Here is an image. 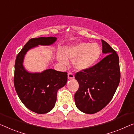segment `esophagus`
Instances as JSON below:
<instances>
[{
	"label": "esophagus",
	"mask_w": 134,
	"mask_h": 134,
	"mask_svg": "<svg viewBox=\"0 0 134 134\" xmlns=\"http://www.w3.org/2000/svg\"><path fill=\"white\" fill-rule=\"evenodd\" d=\"M75 78V76H74L72 73H68V79H73Z\"/></svg>",
	"instance_id": "obj_1"
}]
</instances>
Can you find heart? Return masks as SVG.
<instances>
[{
    "instance_id": "heart-1",
    "label": "heart",
    "mask_w": 134,
    "mask_h": 134,
    "mask_svg": "<svg viewBox=\"0 0 134 134\" xmlns=\"http://www.w3.org/2000/svg\"><path fill=\"white\" fill-rule=\"evenodd\" d=\"M101 54V49L96 43L81 42L65 46L59 52L57 59L61 64L69 65V60L73 61V66L77 70L85 71L93 67Z\"/></svg>"
}]
</instances>
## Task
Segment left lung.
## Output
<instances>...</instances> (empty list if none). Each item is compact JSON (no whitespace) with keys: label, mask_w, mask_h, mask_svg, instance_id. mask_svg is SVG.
Wrapping results in <instances>:
<instances>
[{"label":"left lung","mask_w":134,"mask_h":134,"mask_svg":"<svg viewBox=\"0 0 134 134\" xmlns=\"http://www.w3.org/2000/svg\"><path fill=\"white\" fill-rule=\"evenodd\" d=\"M104 58L87 70L76 73L79 89L75 94L77 109L86 114L100 111L111 100L120 79L119 58L107 42L102 40Z\"/></svg>","instance_id":"1"}]
</instances>
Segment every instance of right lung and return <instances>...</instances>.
I'll return each instance as SVG.
<instances>
[{
  "mask_svg": "<svg viewBox=\"0 0 134 134\" xmlns=\"http://www.w3.org/2000/svg\"><path fill=\"white\" fill-rule=\"evenodd\" d=\"M57 38L39 37L30 39L16 57L14 83L16 92L27 108L37 114H46L55 105L57 92L66 84L67 73L46 69L41 73H31L23 65L25 56L30 49L50 46Z\"/></svg>",
  "mask_w": 134,
  "mask_h": 134,
  "instance_id": "add662e5",
  "label": "right lung"
}]
</instances>
